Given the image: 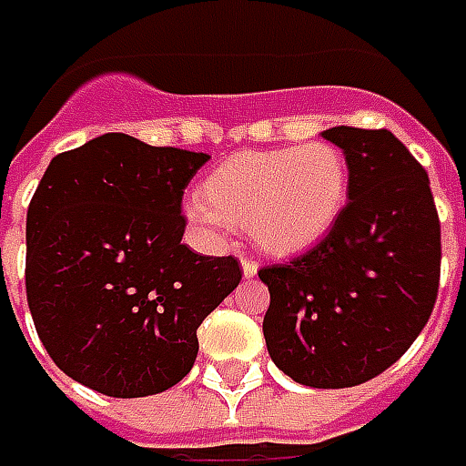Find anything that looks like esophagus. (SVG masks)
Instances as JSON below:
<instances>
[{"label": "esophagus", "mask_w": 466, "mask_h": 466, "mask_svg": "<svg viewBox=\"0 0 466 466\" xmlns=\"http://www.w3.org/2000/svg\"><path fill=\"white\" fill-rule=\"evenodd\" d=\"M240 266H243V276H246V279H253V276L258 273V263H256V260L243 258L240 260Z\"/></svg>", "instance_id": "esophagus-1"}]
</instances>
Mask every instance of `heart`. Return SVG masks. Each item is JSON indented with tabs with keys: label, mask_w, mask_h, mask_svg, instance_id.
Returning <instances> with one entry per match:
<instances>
[{
	"label": "heart",
	"mask_w": 466,
	"mask_h": 466,
	"mask_svg": "<svg viewBox=\"0 0 466 466\" xmlns=\"http://www.w3.org/2000/svg\"><path fill=\"white\" fill-rule=\"evenodd\" d=\"M349 187V157L329 140L246 150L206 175L186 213L213 238L228 236L230 226H248L260 248L293 256L336 228Z\"/></svg>",
	"instance_id": "b5f03b06"
}]
</instances>
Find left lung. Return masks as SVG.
Segmentation results:
<instances>
[{
  "label": "left lung",
  "mask_w": 466,
  "mask_h": 466,
  "mask_svg": "<svg viewBox=\"0 0 466 466\" xmlns=\"http://www.w3.org/2000/svg\"><path fill=\"white\" fill-rule=\"evenodd\" d=\"M349 157L341 220L299 258L258 270L268 286L266 346L313 389L364 384L414 344L439 291L441 228L429 175L389 130L331 127Z\"/></svg>",
  "instance_id": "8db88e82"
}]
</instances>
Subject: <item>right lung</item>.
I'll list each match as a JSON object with an SVG mask.
<instances>
[{"instance_id": "1", "label": "right lung", "mask_w": 466, "mask_h": 466, "mask_svg": "<svg viewBox=\"0 0 466 466\" xmlns=\"http://www.w3.org/2000/svg\"><path fill=\"white\" fill-rule=\"evenodd\" d=\"M206 153L107 133L59 153L27 208V303L39 341L100 394H160L193 369L198 326L240 283L233 256L183 240V190Z\"/></svg>"}]
</instances>
